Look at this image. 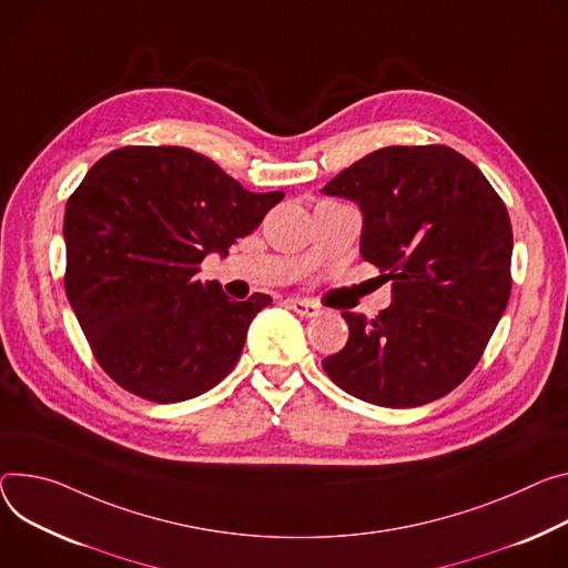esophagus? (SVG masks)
<instances>
[{"label": "esophagus", "instance_id": "obj_1", "mask_svg": "<svg viewBox=\"0 0 568 568\" xmlns=\"http://www.w3.org/2000/svg\"><path fill=\"white\" fill-rule=\"evenodd\" d=\"M287 305L292 307V311L296 313V315H301V317H317L320 313H322V307L317 305V303H313V301H305V298H287Z\"/></svg>", "mask_w": 568, "mask_h": 568}]
</instances>
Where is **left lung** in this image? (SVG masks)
Masks as SVG:
<instances>
[{"instance_id":"8db88e82","label":"left lung","mask_w":568,"mask_h":568,"mask_svg":"<svg viewBox=\"0 0 568 568\" xmlns=\"http://www.w3.org/2000/svg\"><path fill=\"white\" fill-rule=\"evenodd\" d=\"M357 203L359 253L392 281L367 322L344 313L346 346L322 359L346 394L417 407L467 378L511 290V224L485 174L450 146H385L322 187Z\"/></svg>"}]
</instances>
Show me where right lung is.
I'll return each mask as SVG.
<instances>
[{"mask_svg":"<svg viewBox=\"0 0 568 568\" xmlns=\"http://www.w3.org/2000/svg\"><path fill=\"white\" fill-rule=\"evenodd\" d=\"M248 192L185 146H122L97 161L65 205V292L85 339L120 387L179 403L240 359L267 294L231 301L196 272L283 199Z\"/></svg>","mask_w":568,"mask_h":568,"instance_id":"1","label":"right lung"}]
</instances>
